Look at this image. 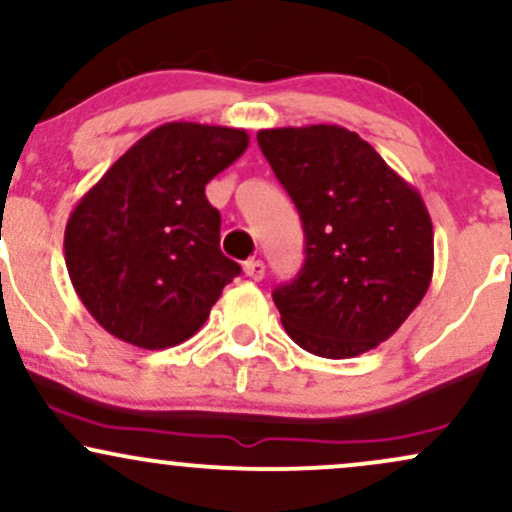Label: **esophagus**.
Returning a JSON list of instances; mask_svg holds the SVG:
<instances>
[{"mask_svg": "<svg viewBox=\"0 0 512 512\" xmlns=\"http://www.w3.org/2000/svg\"><path fill=\"white\" fill-rule=\"evenodd\" d=\"M245 274L250 276V279H255V281H260L262 276H264V262L262 260H248L245 262Z\"/></svg>", "mask_w": 512, "mask_h": 512, "instance_id": "obj_1", "label": "esophagus"}]
</instances>
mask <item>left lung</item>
<instances>
[{
	"label": "left lung",
	"instance_id": "8db88e82",
	"mask_svg": "<svg viewBox=\"0 0 512 512\" xmlns=\"http://www.w3.org/2000/svg\"><path fill=\"white\" fill-rule=\"evenodd\" d=\"M301 214L305 262L272 298L301 349L351 358L399 330L433 276V223L419 192L339 125L257 132Z\"/></svg>",
	"mask_w": 512,
	"mask_h": 512
}]
</instances>
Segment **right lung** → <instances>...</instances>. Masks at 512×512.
<instances>
[{"mask_svg": "<svg viewBox=\"0 0 512 512\" xmlns=\"http://www.w3.org/2000/svg\"><path fill=\"white\" fill-rule=\"evenodd\" d=\"M248 142L245 129L166 122L81 197L64 231V262L105 332L154 351L207 322L240 264L219 248L221 214L204 187Z\"/></svg>", "mask_w": 512, "mask_h": 512, "instance_id": "1", "label": "right lung"}]
</instances>
